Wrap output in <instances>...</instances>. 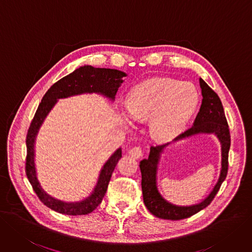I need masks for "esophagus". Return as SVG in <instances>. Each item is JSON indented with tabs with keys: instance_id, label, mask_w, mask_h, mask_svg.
<instances>
[{
	"instance_id": "obj_1",
	"label": "esophagus",
	"mask_w": 252,
	"mask_h": 252,
	"mask_svg": "<svg viewBox=\"0 0 252 252\" xmlns=\"http://www.w3.org/2000/svg\"><path fill=\"white\" fill-rule=\"evenodd\" d=\"M128 154L132 158H134V159H140V158L143 156L141 147H133L132 150L128 152Z\"/></svg>"
}]
</instances>
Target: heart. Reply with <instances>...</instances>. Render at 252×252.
Wrapping results in <instances>:
<instances>
[{"instance_id":"obj_1","label":"heart","mask_w":252,"mask_h":252,"mask_svg":"<svg viewBox=\"0 0 252 252\" xmlns=\"http://www.w3.org/2000/svg\"><path fill=\"white\" fill-rule=\"evenodd\" d=\"M198 93L193 84L169 78H154L134 87L121 116L128 126L132 119L151 120V133L158 141L178 136L196 110Z\"/></svg>"}]
</instances>
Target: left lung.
Here are the masks:
<instances>
[{"instance_id":"8db88e82","label":"left lung","mask_w":252,"mask_h":252,"mask_svg":"<svg viewBox=\"0 0 252 252\" xmlns=\"http://www.w3.org/2000/svg\"><path fill=\"white\" fill-rule=\"evenodd\" d=\"M201 88L202 101L198 114L194 120L193 126L185 133L176 137L173 142H178L183 139L189 138L198 134H213L217 137L221 145V170L219 179L214 186L213 190L208 196L199 203L193 206H176L166 200L158 189L157 173L161 155L164 150L171 143L152 146L150 156L147 159L140 162V170L142 175V193L143 201L147 210L153 215L161 219L181 220L189 218L194 214L207 208L220 189L221 184L224 182L228 168V152L230 147V135L224 110L217 93L214 91L201 78L199 79Z\"/></svg>"}]
</instances>
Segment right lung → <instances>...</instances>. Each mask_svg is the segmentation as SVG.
Here are the masks:
<instances>
[{
    "label": "right lung",
    "instance_id": "obj_1",
    "mask_svg": "<svg viewBox=\"0 0 252 252\" xmlns=\"http://www.w3.org/2000/svg\"><path fill=\"white\" fill-rule=\"evenodd\" d=\"M124 77H126V73L121 70L95 68L91 65H84L69 73L68 76L56 82L43 95L27 134L26 173L37 196L46 207L53 211L72 216L87 215L94 211L107 192L112 173L121 158V148H118L112 154L104 166L101 167L95 187L88 197L74 202L62 201L46 193L37 178L35 166V141L40 126L60 98L80 95L84 93H97V94L113 101L119 86L124 82Z\"/></svg>",
    "mask_w": 252,
    "mask_h": 252
}]
</instances>
